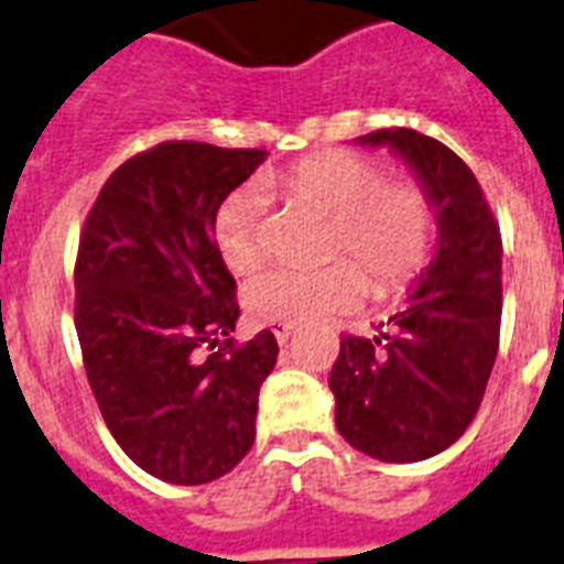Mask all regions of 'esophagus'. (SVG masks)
<instances>
[{
	"mask_svg": "<svg viewBox=\"0 0 564 564\" xmlns=\"http://www.w3.org/2000/svg\"><path fill=\"white\" fill-rule=\"evenodd\" d=\"M272 333H274V338H278V344H286V340L292 338V333H295V326L292 324H272Z\"/></svg>",
	"mask_w": 564,
	"mask_h": 564,
	"instance_id": "esophagus-1",
	"label": "esophagus"
}]
</instances>
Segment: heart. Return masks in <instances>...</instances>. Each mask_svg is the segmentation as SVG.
I'll return each instance as SVG.
<instances>
[{"label": "heart", "mask_w": 564, "mask_h": 564, "mask_svg": "<svg viewBox=\"0 0 564 564\" xmlns=\"http://www.w3.org/2000/svg\"><path fill=\"white\" fill-rule=\"evenodd\" d=\"M267 186L329 212V252L358 259L378 292L404 290L430 263L433 203L415 183L384 180L378 160L340 149L315 151L286 172L267 174ZM263 215L267 194L260 183H246L217 203L212 235L231 272H249L263 258ZM354 261L267 269L246 286V306L267 324H310L352 310L367 295V274Z\"/></svg>", "instance_id": "heart-1"}]
</instances>
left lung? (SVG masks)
<instances>
[{"mask_svg":"<svg viewBox=\"0 0 564 564\" xmlns=\"http://www.w3.org/2000/svg\"><path fill=\"white\" fill-rule=\"evenodd\" d=\"M399 154L433 203L435 254L376 338H340L329 372L335 427L378 462L447 451L485 395L499 352L501 235L479 180L444 143L413 129L355 140Z\"/></svg>","mask_w":564,"mask_h":564,"instance_id":"obj_1","label":"left lung"}]
</instances>
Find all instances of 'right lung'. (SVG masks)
<instances>
[{"label":"right lung","instance_id":"right-lung-1","mask_svg":"<svg viewBox=\"0 0 564 564\" xmlns=\"http://www.w3.org/2000/svg\"><path fill=\"white\" fill-rule=\"evenodd\" d=\"M263 160L260 149L154 145L106 180L79 238L88 384L122 453L169 485L220 479L254 442L278 340L269 329L243 347L229 338L240 306L212 220Z\"/></svg>","mask_w":564,"mask_h":564}]
</instances>
